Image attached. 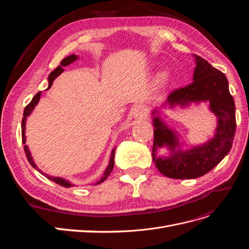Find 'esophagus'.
<instances>
[{"label":"esophagus","mask_w":249,"mask_h":249,"mask_svg":"<svg viewBox=\"0 0 249 249\" xmlns=\"http://www.w3.org/2000/svg\"><path fill=\"white\" fill-rule=\"evenodd\" d=\"M148 114V108L145 105H138L133 110V115L136 119H143L145 118Z\"/></svg>","instance_id":"esophagus-1"}]
</instances>
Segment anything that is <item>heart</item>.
<instances>
[{"label": "heart", "instance_id": "heart-1", "mask_svg": "<svg viewBox=\"0 0 249 249\" xmlns=\"http://www.w3.org/2000/svg\"><path fill=\"white\" fill-rule=\"evenodd\" d=\"M164 74H165V72H164Z\"/></svg>", "mask_w": 249, "mask_h": 249}]
</instances>
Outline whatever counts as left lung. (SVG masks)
<instances>
[{"label":"left lung","instance_id":"obj_1","mask_svg":"<svg viewBox=\"0 0 249 249\" xmlns=\"http://www.w3.org/2000/svg\"><path fill=\"white\" fill-rule=\"evenodd\" d=\"M195 66L193 82L185 87L173 90L164 105L186 107L190 103L209 102L210 109L218 118L214 137L200 146L182 150L176 133L165 124L160 116L153 111L154 144L153 160L162 175L171 178H196L205 176L219 164L232 145L236 132L235 102L229 90L225 74L211 65L207 60L194 55ZM169 147L171 156L167 158L156 157V149Z\"/></svg>","mask_w":249,"mask_h":249}]
</instances>
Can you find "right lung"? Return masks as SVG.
<instances>
[{
    "label": "right lung",
    "instance_id": "add662e5",
    "mask_svg": "<svg viewBox=\"0 0 249 249\" xmlns=\"http://www.w3.org/2000/svg\"><path fill=\"white\" fill-rule=\"evenodd\" d=\"M77 59H78V57H77L76 55H71V56L66 57V58H64V59L62 60L61 63H60V65H59L58 67H56V69L50 73V76H49V78H48V80H49V88L52 86L53 82H54V80L59 76V74L63 72V71H64V70H63V67H64V66H66V65L71 64V63H72L73 61H76ZM49 88H48V89H49ZM40 94H41V92H40V91H39L38 93H37V94H35V96L33 97L32 101L29 103V105H27L26 108H25V110H24V117H22V120H21V141H22V144H25V143H26L25 125H26V119H27V116H29L30 114H31V112L33 111V109L35 108L36 105L38 104L39 99H40ZM24 149H25V153H26V156H27V159H28L29 163L31 164L32 166H33L36 170H38V171L41 173V175H43L44 177L48 178L49 179L53 180V182H55L56 184H58V185H60V186H62V187L70 188V187L73 186V185H71L70 182H67V180H65L64 178L51 177V176L46 175V173H43L42 171H40L38 168H37L36 165H35V163H34V161H33V159H32V157H31V154H30V152H29V148H28V146H27V145H24ZM114 155H115V148H113L112 153H111V158H110V161H109V165H108V167H107L106 171L104 172V177H103V178H102L99 180V182H97L95 185L103 183L104 180L106 179V178L110 176L111 171L113 170V167H114Z\"/></svg>",
    "mask_w": 249,
    "mask_h": 249
}]
</instances>
